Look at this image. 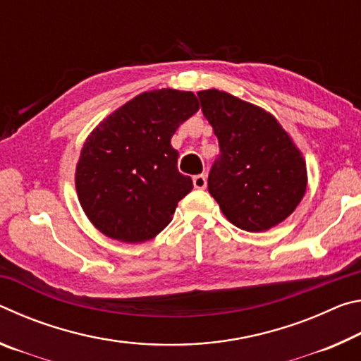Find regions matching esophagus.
Returning a JSON list of instances; mask_svg holds the SVG:
<instances>
[{
	"mask_svg": "<svg viewBox=\"0 0 361 361\" xmlns=\"http://www.w3.org/2000/svg\"><path fill=\"white\" fill-rule=\"evenodd\" d=\"M192 185L195 189H205L207 188V176L205 175H195L192 178Z\"/></svg>",
	"mask_w": 361,
	"mask_h": 361,
	"instance_id": "34e87169",
	"label": "esophagus"
}]
</instances>
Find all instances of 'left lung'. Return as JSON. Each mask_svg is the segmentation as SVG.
<instances>
[{"instance_id":"8db88e82","label":"left lung","mask_w":361,"mask_h":361,"mask_svg":"<svg viewBox=\"0 0 361 361\" xmlns=\"http://www.w3.org/2000/svg\"><path fill=\"white\" fill-rule=\"evenodd\" d=\"M197 95L219 143L209 192L223 215L248 232L285 221L307 188L301 149L264 108L218 89Z\"/></svg>"}]
</instances>
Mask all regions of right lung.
<instances>
[{
	"label": "right lung",
	"instance_id": "1",
	"mask_svg": "<svg viewBox=\"0 0 361 361\" xmlns=\"http://www.w3.org/2000/svg\"><path fill=\"white\" fill-rule=\"evenodd\" d=\"M197 109L192 92L148 90L114 109L85 138L75 185L85 216L102 234L140 243L172 221L192 180L178 172L170 140Z\"/></svg>",
	"mask_w": 361,
	"mask_h": 361
}]
</instances>
